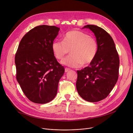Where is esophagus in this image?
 Wrapping results in <instances>:
<instances>
[{"instance_id": "esophagus-1", "label": "esophagus", "mask_w": 133, "mask_h": 133, "mask_svg": "<svg viewBox=\"0 0 133 133\" xmlns=\"http://www.w3.org/2000/svg\"><path fill=\"white\" fill-rule=\"evenodd\" d=\"M69 70H70V69L68 68H65V72H68Z\"/></svg>"}]
</instances>
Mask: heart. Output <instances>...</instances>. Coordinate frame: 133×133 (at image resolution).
Masks as SVG:
<instances>
[{
    "label": "heart",
    "instance_id": "b5f03b06",
    "mask_svg": "<svg viewBox=\"0 0 133 133\" xmlns=\"http://www.w3.org/2000/svg\"><path fill=\"white\" fill-rule=\"evenodd\" d=\"M55 57L61 59L71 50V54L61 61V64L71 67L78 68L86 65L94 59L97 50L96 41L84 32L73 30L65 34L63 41H56L52 44Z\"/></svg>",
    "mask_w": 133,
    "mask_h": 133
}]
</instances>
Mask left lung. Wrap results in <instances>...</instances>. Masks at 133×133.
<instances>
[{
  "instance_id": "1",
  "label": "left lung",
  "mask_w": 133,
  "mask_h": 133,
  "mask_svg": "<svg viewBox=\"0 0 133 133\" xmlns=\"http://www.w3.org/2000/svg\"><path fill=\"white\" fill-rule=\"evenodd\" d=\"M96 39L97 50L93 61L80 71H77L76 87L83 99L90 102L100 101L109 95L118 77L120 60L113 39L102 28L87 25Z\"/></svg>"
}]
</instances>
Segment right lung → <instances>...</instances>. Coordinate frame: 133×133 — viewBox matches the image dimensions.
Instances as JSON below:
<instances>
[{"mask_svg":"<svg viewBox=\"0 0 133 133\" xmlns=\"http://www.w3.org/2000/svg\"><path fill=\"white\" fill-rule=\"evenodd\" d=\"M60 29L40 25L21 40L15 56L16 78L26 96L33 102L44 104L57 94L65 68L57 61L52 44Z\"/></svg>","mask_w":133,"mask_h":133,"instance_id":"add662e5","label":"right lung"}]
</instances>
